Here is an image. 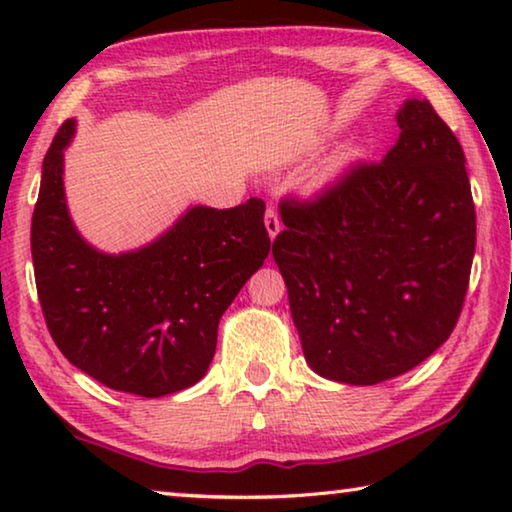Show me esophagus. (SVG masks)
I'll list each match as a JSON object with an SVG mask.
<instances>
[{"label": "esophagus", "instance_id": "obj_1", "mask_svg": "<svg viewBox=\"0 0 512 512\" xmlns=\"http://www.w3.org/2000/svg\"><path fill=\"white\" fill-rule=\"evenodd\" d=\"M264 223H266V232H268V237L275 239L277 235H280V230H282V223H280V216H277V212L273 210V207H266Z\"/></svg>", "mask_w": 512, "mask_h": 512}]
</instances>
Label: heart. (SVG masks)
Masks as SVG:
<instances>
[{"label": "heart", "instance_id": "obj_1", "mask_svg": "<svg viewBox=\"0 0 512 512\" xmlns=\"http://www.w3.org/2000/svg\"><path fill=\"white\" fill-rule=\"evenodd\" d=\"M343 167V162H336V164H332V167H329L325 173H323V176H320V180H327V178H332L334 176V173L336 171H339Z\"/></svg>", "mask_w": 512, "mask_h": 512}]
</instances>
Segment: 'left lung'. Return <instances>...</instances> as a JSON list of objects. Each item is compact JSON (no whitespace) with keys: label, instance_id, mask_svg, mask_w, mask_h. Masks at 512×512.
Returning a JSON list of instances; mask_svg holds the SVG:
<instances>
[{"label":"left lung","instance_id":"1","mask_svg":"<svg viewBox=\"0 0 512 512\" xmlns=\"http://www.w3.org/2000/svg\"><path fill=\"white\" fill-rule=\"evenodd\" d=\"M395 119L384 160L280 205L273 259L302 352L341 384H379L431 357L470 284L476 214L461 144L427 99H406Z\"/></svg>","mask_w":512,"mask_h":512}]
</instances>
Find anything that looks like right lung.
<instances>
[{"label": "right lung", "mask_w": 512, "mask_h": 512, "mask_svg": "<svg viewBox=\"0 0 512 512\" xmlns=\"http://www.w3.org/2000/svg\"><path fill=\"white\" fill-rule=\"evenodd\" d=\"M67 119L42 162L31 221L36 287L51 339L69 363L112 391L162 397L210 368L223 311L268 257L266 205H194L137 250L108 255L85 241L67 210Z\"/></svg>", "instance_id": "add662e5"}]
</instances>
